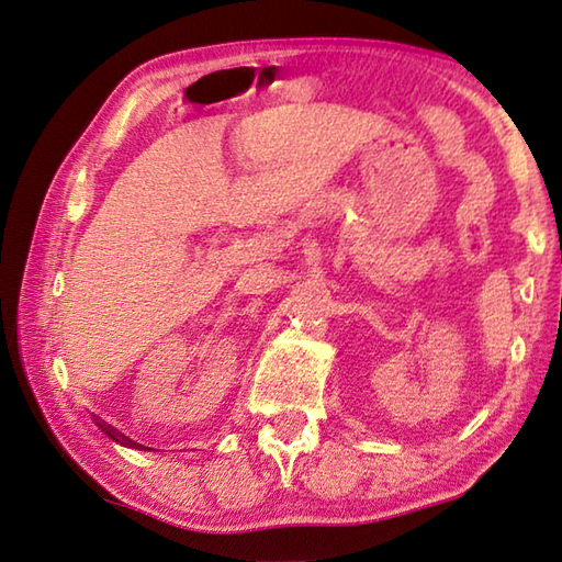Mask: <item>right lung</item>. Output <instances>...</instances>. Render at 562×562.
I'll return each mask as SVG.
<instances>
[{"instance_id": "right-lung-1", "label": "right lung", "mask_w": 562, "mask_h": 562, "mask_svg": "<svg viewBox=\"0 0 562 562\" xmlns=\"http://www.w3.org/2000/svg\"><path fill=\"white\" fill-rule=\"evenodd\" d=\"M99 427L104 429L113 441H119V443H123V446H131V449H137V446H140V443H135V441H131V439H125L119 429H113L111 425H106V422H101V419H99Z\"/></svg>"}]
</instances>
